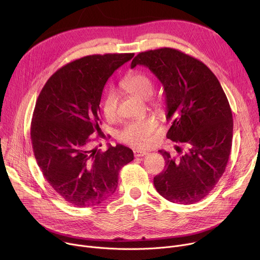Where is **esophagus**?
I'll list each match as a JSON object with an SVG mask.
<instances>
[{
    "label": "esophagus",
    "instance_id": "1",
    "mask_svg": "<svg viewBox=\"0 0 260 260\" xmlns=\"http://www.w3.org/2000/svg\"><path fill=\"white\" fill-rule=\"evenodd\" d=\"M148 152L147 151H145V150H134V154H135V157H143V155H145V154H147Z\"/></svg>",
    "mask_w": 260,
    "mask_h": 260
}]
</instances>
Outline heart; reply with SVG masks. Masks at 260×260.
I'll return each instance as SVG.
<instances>
[{"label": "heart", "mask_w": 260, "mask_h": 260, "mask_svg": "<svg viewBox=\"0 0 260 260\" xmlns=\"http://www.w3.org/2000/svg\"><path fill=\"white\" fill-rule=\"evenodd\" d=\"M121 88L127 93L141 99H148L153 92L151 78L142 72H133L120 82ZM102 112L108 119L117 116L118 96L114 90H109L102 99ZM158 127V121L152 117L138 119L126 123L118 134L120 141L133 147H145L149 144L150 136Z\"/></svg>", "instance_id": "heart-1"}]
</instances>
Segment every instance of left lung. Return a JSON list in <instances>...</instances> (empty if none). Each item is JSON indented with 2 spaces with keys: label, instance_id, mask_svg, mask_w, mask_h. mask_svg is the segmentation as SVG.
Instances as JSON below:
<instances>
[{
  "label": "left lung",
  "instance_id": "obj_1",
  "mask_svg": "<svg viewBox=\"0 0 260 260\" xmlns=\"http://www.w3.org/2000/svg\"><path fill=\"white\" fill-rule=\"evenodd\" d=\"M147 67L164 86L168 139L186 151L174 157L159 150L165 168L153 178L167 201L193 204L214 188L226 169L232 146V112L221 85L201 60L172 48L141 52L132 61Z\"/></svg>",
  "mask_w": 260,
  "mask_h": 260
}]
</instances>
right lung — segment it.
Masks as SVG:
<instances>
[{"label": "right lung", "mask_w": 260, "mask_h": 260, "mask_svg": "<svg viewBox=\"0 0 260 260\" xmlns=\"http://www.w3.org/2000/svg\"><path fill=\"white\" fill-rule=\"evenodd\" d=\"M134 53L95 54L69 62L52 75L34 108L31 142L47 182L68 203L97 206L116 191L119 171L134 160L124 145L91 148L101 135L100 100L108 79Z\"/></svg>", "instance_id": "right-lung-1"}]
</instances>
